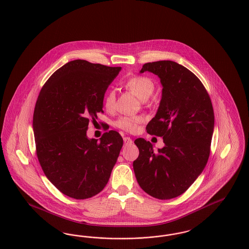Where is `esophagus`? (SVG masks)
<instances>
[{
  "instance_id": "obj_1",
  "label": "esophagus",
  "mask_w": 249,
  "mask_h": 249,
  "mask_svg": "<svg viewBox=\"0 0 249 249\" xmlns=\"http://www.w3.org/2000/svg\"><path fill=\"white\" fill-rule=\"evenodd\" d=\"M123 141H124L125 144H131L132 143V140L130 139L129 137H124Z\"/></svg>"
}]
</instances>
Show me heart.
I'll return each mask as SVG.
<instances>
[{"label": "heart", "mask_w": 249, "mask_h": 249, "mask_svg": "<svg viewBox=\"0 0 249 249\" xmlns=\"http://www.w3.org/2000/svg\"><path fill=\"white\" fill-rule=\"evenodd\" d=\"M127 89L132 90L142 101H146L155 90V83L148 77L136 76L132 77L125 82ZM105 106L107 110H113L116 107V92L108 90L105 97ZM142 122V118L136 117H122L116 122V125L126 131H134L137 125Z\"/></svg>", "instance_id": "heart-1"}]
</instances>
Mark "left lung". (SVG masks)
Masks as SVG:
<instances>
[{"label": "left lung", "instance_id": "obj_1", "mask_svg": "<svg viewBox=\"0 0 249 249\" xmlns=\"http://www.w3.org/2000/svg\"><path fill=\"white\" fill-rule=\"evenodd\" d=\"M145 71L157 75L163 88L159 109L146 130L163 137L165 145L156 152L150 142L135 140L140 153L133 169L142 189L167 200L183 194L205 169L214 112L204 85L183 66L163 60L144 64L140 73Z\"/></svg>", "mask_w": 249, "mask_h": 249}]
</instances>
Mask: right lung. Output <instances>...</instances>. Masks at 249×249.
<instances>
[{
  "label": "right lung",
  "instance_id": "1",
  "mask_svg": "<svg viewBox=\"0 0 249 249\" xmlns=\"http://www.w3.org/2000/svg\"><path fill=\"white\" fill-rule=\"evenodd\" d=\"M121 68L73 60L56 70L40 90L33 114L37 157L64 195L89 198L105 188L123 140L115 130L99 142L87 136L89 120L103 112L107 89Z\"/></svg>",
  "mask_w": 249,
  "mask_h": 249
}]
</instances>
